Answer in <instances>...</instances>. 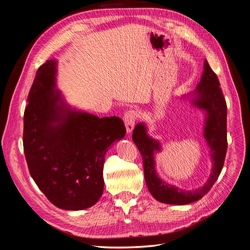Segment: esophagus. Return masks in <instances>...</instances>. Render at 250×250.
Returning a JSON list of instances; mask_svg holds the SVG:
<instances>
[{
    "mask_svg": "<svg viewBox=\"0 0 250 250\" xmlns=\"http://www.w3.org/2000/svg\"><path fill=\"white\" fill-rule=\"evenodd\" d=\"M137 118H138V113H137V111H134V110L127 111L124 115V123H125L126 130H127L128 133L132 132L133 128H134L135 121H137Z\"/></svg>",
    "mask_w": 250,
    "mask_h": 250,
    "instance_id": "obj_1",
    "label": "esophagus"
}]
</instances>
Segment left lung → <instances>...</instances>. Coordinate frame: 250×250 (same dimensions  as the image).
I'll return each instance as SVG.
<instances>
[{
	"label": "left lung",
	"mask_w": 250,
	"mask_h": 250,
	"mask_svg": "<svg viewBox=\"0 0 250 250\" xmlns=\"http://www.w3.org/2000/svg\"><path fill=\"white\" fill-rule=\"evenodd\" d=\"M180 99L188 101L193 107L204 113L203 138L209 149L211 169L207 183L202 187L185 190L166 183L156 172L155 153L162 152L161 142L150 137L148 127L144 122L135 126L132 133V141L143 157L144 174L149 192L157 201L175 206H185L197 201L210 190L222 171L228 150V107L220 88V82L217 75L210 69L207 59L204 60L203 72L197 87L193 92L181 96Z\"/></svg>",
	"instance_id": "8db88e82"
}]
</instances>
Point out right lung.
<instances>
[{
	"instance_id": "1",
	"label": "right lung",
	"mask_w": 250,
	"mask_h": 250,
	"mask_svg": "<svg viewBox=\"0 0 250 250\" xmlns=\"http://www.w3.org/2000/svg\"><path fill=\"white\" fill-rule=\"evenodd\" d=\"M56 59L40 66L24 113V152L29 172L55 207L81 210L103 194L107 149L125 137L118 117L73 107L57 88Z\"/></svg>"
}]
</instances>
